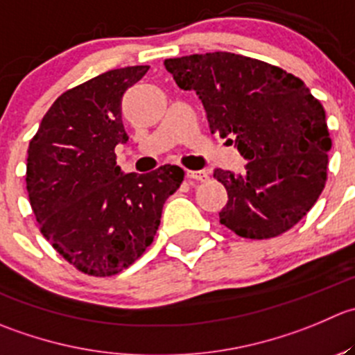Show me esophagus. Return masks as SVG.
Segmentation results:
<instances>
[{"mask_svg":"<svg viewBox=\"0 0 355 355\" xmlns=\"http://www.w3.org/2000/svg\"><path fill=\"white\" fill-rule=\"evenodd\" d=\"M185 177L191 178V180L206 182V180H208V171H205V170H187V171H185Z\"/></svg>","mask_w":355,"mask_h":355,"instance_id":"1","label":"esophagus"}]
</instances>
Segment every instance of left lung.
I'll return each instance as SVG.
<instances>
[{"label":"left lung","mask_w":355,"mask_h":355,"mask_svg":"<svg viewBox=\"0 0 355 355\" xmlns=\"http://www.w3.org/2000/svg\"><path fill=\"white\" fill-rule=\"evenodd\" d=\"M164 67L182 90L196 92L211 133L248 161L243 173H213L229 196L220 223L269 239L300 222L324 189L331 149L324 107L305 83L229 51L166 58Z\"/></svg>","instance_id":"1"}]
</instances>
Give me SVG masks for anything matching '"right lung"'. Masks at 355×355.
Masks as SVG:
<instances>
[{"label": "right lung", "mask_w": 355, "mask_h": 355, "mask_svg": "<svg viewBox=\"0 0 355 355\" xmlns=\"http://www.w3.org/2000/svg\"><path fill=\"white\" fill-rule=\"evenodd\" d=\"M147 71L112 69L67 90L29 142L26 184L41 234L88 276H114L142 257L184 180L171 164L146 175L116 164L114 147L128 140L123 95Z\"/></svg>", "instance_id": "obj_1"}]
</instances>
